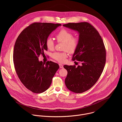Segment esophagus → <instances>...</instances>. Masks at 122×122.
<instances>
[{
    "instance_id": "1",
    "label": "esophagus",
    "mask_w": 122,
    "mask_h": 122,
    "mask_svg": "<svg viewBox=\"0 0 122 122\" xmlns=\"http://www.w3.org/2000/svg\"><path fill=\"white\" fill-rule=\"evenodd\" d=\"M59 67H60V68H63V65H62V64H59Z\"/></svg>"
}]
</instances>
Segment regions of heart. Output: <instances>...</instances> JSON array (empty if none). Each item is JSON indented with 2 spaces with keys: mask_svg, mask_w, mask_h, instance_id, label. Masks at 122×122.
Instances as JSON below:
<instances>
[{
  "mask_svg": "<svg viewBox=\"0 0 122 122\" xmlns=\"http://www.w3.org/2000/svg\"><path fill=\"white\" fill-rule=\"evenodd\" d=\"M56 38L58 42L64 43L63 49L69 53H73L76 51L79 44V40L77 38L73 37V35L68 31L63 29L61 30L56 35ZM45 44L47 48L53 50L55 47V43L51 38L47 39ZM67 54L66 52L55 53L53 55V57L59 62H64L66 59Z\"/></svg>",
  "mask_w": 122,
  "mask_h": 122,
  "instance_id": "b5f03b06",
  "label": "heart"
}]
</instances>
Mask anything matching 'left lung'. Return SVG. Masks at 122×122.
Wrapping results in <instances>:
<instances>
[{
    "label": "left lung",
    "mask_w": 122,
    "mask_h": 122,
    "mask_svg": "<svg viewBox=\"0 0 122 122\" xmlns=\"http://www.w3.org/2000/svg\"><path fill=\"white\" fill-rule=\"evenodd\" d=\"M63 25L79 33V44L72 60L81 64L77 67L64 66L67 71L65 84L70 91L81 93L90 89L101 75L106 63L105 48L99 33L89 23H68Z\"/></svg>",
    "instance_id": "left-lung-1"
}]
</instances>
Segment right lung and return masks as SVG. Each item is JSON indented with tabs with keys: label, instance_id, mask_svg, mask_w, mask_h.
I'll return each mask as SVG.
<instances>
[{
	"label": "right lung",
	"instance_id": "right-lung-1",
	"mask_svg": "<svg viewBox=\"0 0 122 122\" xmlns=\"http://www.w3.org/2000/svg\"><path fill=\"white\" fill-rule=\"evenodd\" d=\"M60 24L34 23L25 28L17 38L14 47L13 63L22 83L35 93L47 90L59 66L57 63L40 61L39 56L47 50L45 42Z\"/></svg>",
	"mask_w": 122,
	"mask_h": 122
}]
</instances>
